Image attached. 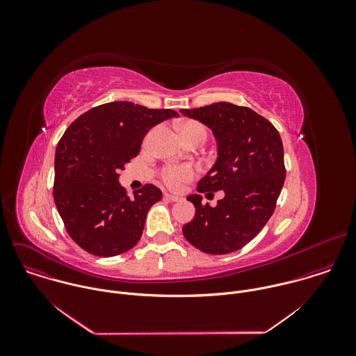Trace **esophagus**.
I'll return each instance as SVG.
<instances>
[{"label": "esophagus", "instance_id": "34e87169", "mask_svg": "<svg viewBox=\"0 0 356 356\" xmlns=\"http://www.w3.org/2000/svg\"><path fill=\"white\" fill-rule=\"evenodd\" d=\"M164 199L170 200V202H179V200H182V197L174 196V195H170V193H164Z\"/></svg>", "mask_w": 356, "mask_h": 356}]
</instances>
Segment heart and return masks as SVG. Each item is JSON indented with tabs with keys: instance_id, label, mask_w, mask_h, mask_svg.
<instances>
[{
	"instance_id": "1",
	"label": "heart",
	"mask_w": 356,
	"mask_h": 356,
	"mask_svg": "<svg viewBox=\"0 0 356 356\" xmlns=\"http://www.w3.org/2000/svg\"><path fill=\"white\" fill-rule=\"evenodd\" d=\"M177 127L184 141L200 140L204 143L207 138V129L203 123L197 120H184L179 122ZM159 175L165 186L170 189H179L185 182H189L195 178L196 171L189 164H168L160 168Z\"/></svg>"
}]
</instances>
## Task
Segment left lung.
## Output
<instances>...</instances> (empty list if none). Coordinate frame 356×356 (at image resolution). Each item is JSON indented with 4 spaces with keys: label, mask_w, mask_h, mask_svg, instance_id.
<instances>
[{
    "label": "left lung",
    "mask_w": 356,
    "mask_h": 356,
    "mask_svg": "<svg viewBox=\"0 0 356 356\" xmlns=\"http://www.w3.org/2000/svg\"><path fill=\"white\" fill-rule=\"evenodd\" d=\"M181 112L208 126L218 140V160L197 192H225L216 207L202 203L199 195L188 197L196 215L184 236L205 254H232L259 234L275 209L286 177L281 136L248 106L215 102Z\"/></svg>",
    "instance_id": "8db88e82"
}]
</instances>
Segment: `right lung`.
Masks as SVG:
<instances>
[{
	"mask_svg": "<svg viewBox=\"0 0 356 356\" xmlns=\"http://www.w3.org/2000/svg\"><path fill=\"white\" fill-rule=\"evenodd\" d=\"M177 116L174 109L106 102L64 131L54 154L53 199L67 233L82 250L108 257L140 241L147 213L163 195L147 184L130 197L118 182L119 172L140 153L151 127Z\"/></svg>",
	"mask_w": 356,
	"mask_h": 356,
	"instance_id": "obj_1",
	"label": "right lung"
}]
</instances>
